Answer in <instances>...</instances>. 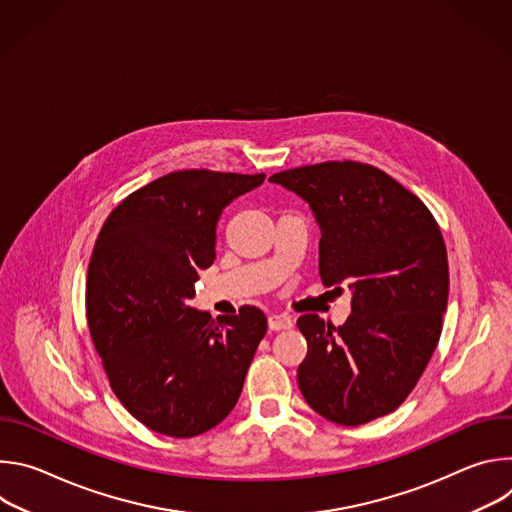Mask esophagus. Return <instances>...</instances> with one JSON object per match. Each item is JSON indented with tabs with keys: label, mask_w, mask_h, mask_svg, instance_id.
I'll return each mask as SVG.
<instances>
[{
	"label": "esophagus",
	"mask_w": 512,
	"mask_h": 512,
	"mask_svg": "<svg viewBox=\"0 0 512 512\" xmlns=\"http://www.w3.org/2000/svg\"><path fill=\"white\" fill-rule=\"evenodd\" d=\"M291 326H294V320H291V316H287V314H271L269 316L271 330H289Z\"/></svg>",
	"instance_id": "1"
}]
</instances>
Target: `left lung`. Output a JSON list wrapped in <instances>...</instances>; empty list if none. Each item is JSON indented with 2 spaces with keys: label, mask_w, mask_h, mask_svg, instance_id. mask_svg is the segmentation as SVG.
Returning <instances> with one entry per match:
<instances>
[{
  "label": "left lung",
  "mask_w": 512,
  "mask_h": 512,
  "mask_svg": "<svg viewBox=\"0 0 512 512\" xmlns=\"http://www.w3.org/2000/svg\"><path fill=\"white\" fill-rule=\"evenodd\" d=\"M269 182L310 204L322 235V283L352 296L342 326L316 314L298 320L308 340L298 367L304 399L340 425L395 411L442 334L450 273L440 227L415 194L369 164L324 162Z\"/></svg>",
  "instance_id": "obj_1"
}]
</instances>
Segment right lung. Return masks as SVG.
I'll use <instances>...</instances> for the list:
<instances>
[{
  "label": "right lung",
  "instance_id": "1",
  "mask_svg": "<svg viewBox=\"0 0 512 512\" xmlns=\"http://www.w3.org/2000/svg\"><path fill=\"white\" fill-rule=\"evenodd\" d=\"M265 174L182 170L129 194L105 221L87 275V322L111 389L158 433L194 437L237 405L267 332L259 308L221 316L190 306L216 259L223 210Z\"/></svg>",
  "mask_w": 512,
  "mask_h": 512
}]
</instances>
